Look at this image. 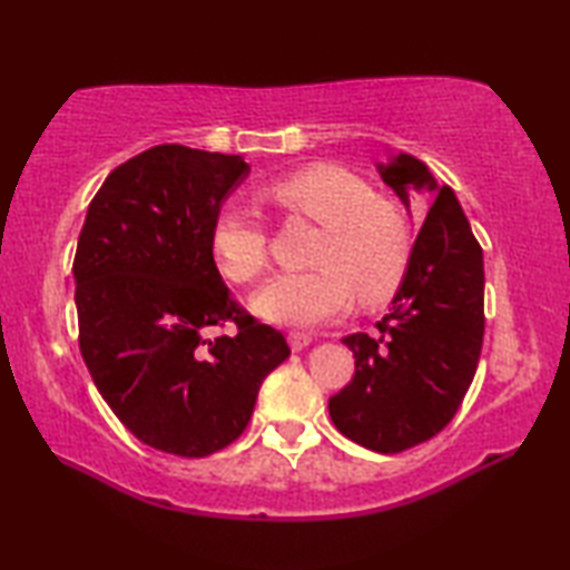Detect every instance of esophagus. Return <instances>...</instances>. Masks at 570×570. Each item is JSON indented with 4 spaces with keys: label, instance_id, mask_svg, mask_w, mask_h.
Returning <instances> with one entry per match:
<instances>
[{
    "label": "esophagus",
    "instance_id": "34e87169",
    "mask_svg": "<svg viewBox=\"0 0 570 570\" xmlns=\"http://www.w3.org/2000/svg\"><path fill=\"white\" fill-rule=\"evenodd\" d=\"M286 342H288V346H292L294 352H302L304 346L312 344V336L304 334V332H288L286 334Z\"/></svg>",
    "mask_w": 570,
    "mask_h": 570
}]
</instances>
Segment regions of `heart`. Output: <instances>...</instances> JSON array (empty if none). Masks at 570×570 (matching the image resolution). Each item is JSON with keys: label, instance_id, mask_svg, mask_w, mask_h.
Listing matches in <instances>:
<instances>
[{"label": "heart", "instance_id": "b5f03b06", "mask_svg": "<svg viewBox=\"0 0 570 570\" xmlns=\"http://www.w3.org/2000/svg\"><path fill=\"white\" fill-rule=\"evenodd\" d=\"M262 198L286 220L322 226L304 274H282L254 296L250 308L274 324H314L394 294L410 264V226L400 206L377 196L352 170L312 163L268 180ZM216 264L234 284H254L272 262V238L254 210L228 206L210 230Z\"/></svg>", "mask_w": 570, "mask_h": 570}]
</instances>
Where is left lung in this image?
<instances>
[{
    "mask_svg": "<svg viewBox=\"0 0 570 570\" xmlns=\"http://www.w3.org/2000/svg\"><path fill=\"white\" fill-rule=\"evenodd\" d=\"M382 180L410 206V188L435 200L414 240L407 272L377 332L344 336L354 377L330 397L334 428L366 450H410L455 417L478 370L485 332L482 248L450 186L422 160L400 153Z\"/></svg>",
    "mask_w": 570,
    "mask_h": 570,
    "instance_id": "1",
    "label": "left lung"
}]
</instances>
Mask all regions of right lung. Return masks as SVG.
Listing matches in <instances>:
<instances>
[{
  "label": "right lung",
  "mask_w": 570,
  "mask_h": 570,
  "mask_svg": "<svg viewBox=\"0 0 570 570\" xmlns=\"http://www.w3.org/2000/svg\"><path fill=\"white\" fill-rule=\"evenodd\" d=\"M248 166L186 146H156L115 168L90 200L75 250L80 352L95 387L146 445L206 458L254 414L282 332L250 316L220 278L210 230ZM234 337L206 341L210 325Z\"/></svg>",
  "instance_id": "obj_1"
}]
</instances>
